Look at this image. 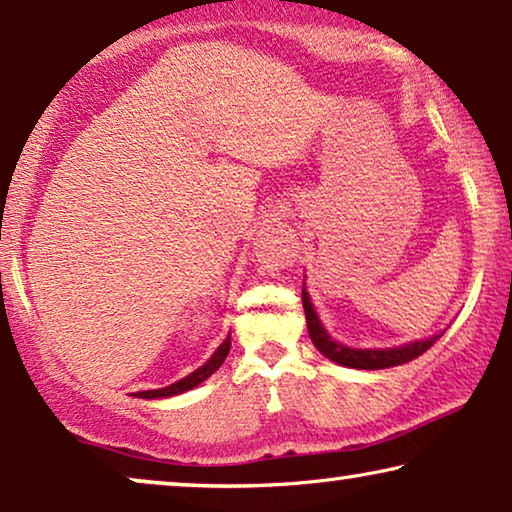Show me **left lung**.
Returning a JSON list of instances; mask_svg holds the SVG:
<instances>
[{
    "instance_id": "8db88e82",
    "label": "left lung",
    "mask_w": 512,
    "mask_h": 512,
    "mask_svg": "<svg viewBox=\"0 0 512 512\" xmlns=\"http://www.w3.org/2000/svg\"><path fill=\"white\" fill-rule=\"evenodd\" d=\"M301 301H304V313H306V325H308V334H311V341L315 343L322 355L329 357L331 362L341 364V366H350V369H392V366L406 364L410 359L420 357L422 352H427L431 345L438 341V336L424 338V341H415V343H406L401 348H387V350H355V348H345V345L331 341L329 334L322 327V322L315 313V308L311 304V297H308L306 287L301 290Z\"/></svg>"
}]
</instances>
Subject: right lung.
<instances>
[{
	"label": "right lung",
	"instance_id": "right-lung-1",
	"mask_svg": "<svg viewBox=\"0 0 512 512\" xmlns=\"http://www.w3.org/2000/svg\"><path fill=\"white\" fill-rule=\"evenodd\" d=\"M229 345H232V336H227L225 343H222L220 348L213 352V357L208 359L204 366H199L197 371H192L190 376H185L183 380H178V383L169 385V387H162V390L136 392V397H141V399H160V397H174V394H183L187 390H192V387H197L199 383H204L206 378H211L213 373L220 369L222 362H225V357L229 355Z\"/></svg>",
	"mask_w": 512,
	"mask_h": 512
}]
</instances>
